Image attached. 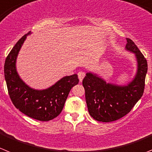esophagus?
I'll use <instances>...</instances> for the list:
<instances>
[{
  "label": "esophagus",
  "instance_id": "34e87169",
  "mask_svg": "<svg viewBox=\"0 0 152 152\" xmlns=\"http://www.w3.org/2000/svg\"><path fill=\"white\" fill-rule=\"evenodd\" d=\"M77 75H78L79 80H80V81L81 82L82 80H83V77H85V72H79L78 74H77Z\"/></svg>",
  "mask_w": 152,
  "mask_h": 152
}]
</instances>
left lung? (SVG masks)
Segmentation results:
<instances>
[{"label":"left lung","instance_id":"8db88e82","mask_svg":"<svg viewBox=\"0 0 152 152\" xmlns=\"http://www.w3.org/2000/svg\"><path fill=\"white\" fill-rule=\"evenodd\" d=\"M125 49L134 54L137 62L136 75L131 81L126 85H118L107 83L97 74L87 72L82 82L89 113L98 121L111 122L125 116L144 92L147 60L130 38H126Z\"/></svg>","mask_w":152,"mask_h":152}]
</instances>
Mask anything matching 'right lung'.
<instances>
[{"label":"right lung","instance_id":"obj_1","mask_svg":"<svg viewBox=\"0 0 152 152\" xmlns=\"http://www.w3.org/2000/svg\"><path fill=\"white\" fill-rule=\"evenodd\" d=\"M28 32L19 39L4 63V77L8 93L17 109L27 116L41 121L56 118L62 111L71 89L79 82L77 75L65 76L51 87L35 90L27 85L16 70V59Z\"/></svg>","mask_w":152,"mask_h":152}]
</instances>
